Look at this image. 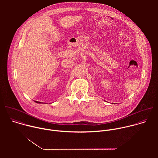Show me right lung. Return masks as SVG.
Listing matches in <instances>:
<instances>
[{
  "mask_svg": "<svg viewBox=\"0 0 158 158\" xmlns=\"http://www.w3.org/2000/svg\"><path fill=\"white\" fill-rule=\"evenodd\" d=\"M35 102H37V103H39V104H41V103H42V102H39V101H35Z\"/></svg>",
  "mask_w": 158,
  "mask_h": 158,
  "instance_id": "1",
  "label": "right lung"
}]
</instances>
